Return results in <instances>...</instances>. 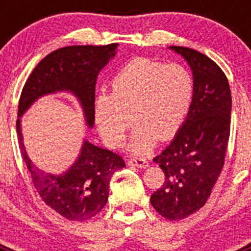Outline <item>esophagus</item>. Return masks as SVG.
<instances>
[{
	"mask_svg": "<svg viewBox=\"0 0 251 251\" xmlns=\"http://www.w3.org/2000/svg\"><path fill=\"white\" fill-rule=\"evenodd\" d=\"M128 165L134 166V167H138V168H147L148 162L143 158H133L128 161Z\"/></svg>",
	"mask_w": 251,
	"mask_h": 251,
	"instance_id": "34e87169",
	"label": "esophagus"
}]
</instances>
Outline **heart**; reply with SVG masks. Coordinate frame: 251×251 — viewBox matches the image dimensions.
I'll use <instances>...</instances> for the list:
<instances>
[{
  "instance_id": "heart-1",
  "label": "heart",
  "mask_w": 251,
  "mask_h": 251,
  "mask_svg": "<svg viewBox=\"0 0 251 251\" xmlns=\"http://www.w3.org/2000/svg\"><path fill=\"white\" fill-rule=\"evenodd\" d=\"M194 95V80L183 66L137 59L124 66L110 83L109 95L100 94L94 103V121L106 145H122L134 126L127 151L147 154L157 139L165 142L182 127Z\"/></svg>"
}]
</instances>
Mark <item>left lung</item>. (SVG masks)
<instances>
[{"label":"left lung","mask_w":251,"mask_h":251,"mask_svg":"<svg viewBox=\"0 0 251 251\" xmlns=\"http://www.w3.org/2000/svg\"><path fill=\"white\" fill-rule=\"evenodd\" d=\"M168 49L191 68L194 95L181 129L153 158L166 178L151 203L165 219L177 221L205 205L220 176L230 136L231 92L226 75L210 57L182 46Z\"/></svg>","instance_id":"obj_1"}]
</instances>
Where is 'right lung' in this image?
<instances>
[{
	"label": "right lung",
	"instance_id": "obj_1",
	"mask_svg": "<svg viewBox=\"0 0 251 251\" xmlns=\"http://www.w3.org/2000/svg\"><path fill=\"white\" fill-rule=\"evenodd\" d=\"M118 44L79 45L52 51L32 70L20 97L16 130L22 158L44 202L68 220L85 221L98 214L108 201L110 178L126 163L112 151L84 139L76 159L68 168L59 172L43 170L26 152L21 117L41 97L65 92L77 99L86 126L93 128L97 77L115 56Z\"/></svg>",
	"mask_w": 251,
	"mask_h": 251
}]
</instances>
